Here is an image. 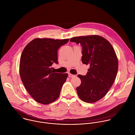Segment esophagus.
Here are the masks:
<instances>
[{
  "instance_id": "34e87169",
  "label": "esophagus",
  "mask_w": 135,
  "mask_h": 135,
  "mask_svg": "<svg viewBox=\"0 0 135 135\" xmlns=\"http://www.w3.org/2000/svg\"><path fill=\"white\" fill-rule=\"evenodd\" d=\"M74 76H75L74 75H73V74H71V73H69V77H70V78H73V77H74Z\"/></svg>"
}]
</instances>
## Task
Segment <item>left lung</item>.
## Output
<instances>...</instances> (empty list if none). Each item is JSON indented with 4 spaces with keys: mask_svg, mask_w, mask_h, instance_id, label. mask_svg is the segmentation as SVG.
Wrapping results in <instances>:
<instances>
[{
    "mask_svg": "<svg viewBox=\"0 0 135 135\" xmlns=\"http://www.w3.org/2000/svg\"><path fill=\"white\" fill-rule=\"evenodd\" d=\"M82 47V62L90 65L86 75H78L81 83L76 88L81 100L87 103L95 102L108 93L115 79L118 60L110 42L97 35L78 36L70 39Z\"/></svg>",
    "mask_w": 135,
    "mask_h": 135,
    "instance_id": "left-lung-1",
    "label": "left lung"
}]
</instances>
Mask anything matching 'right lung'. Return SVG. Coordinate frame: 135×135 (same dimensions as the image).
Instances as JSON below:
<instances>
[{"label":"right lung","mask_w":135,"mask_h":135,"mask_svg":"<svg viewBox=\"0 0 135 135\" xmlns=\"http://www.w3.org/2000/svg\"><path fill=\"white\" fill-rule=\"evenodd\" d=\"M69 39L35 38L24 48L21 56L20 74L30 95L36 102L48 104L60 94L68 73L54 72L51 68L58 64L57 50Z\"/></svg>","instance_id":"add662e5"}]
</instances>
